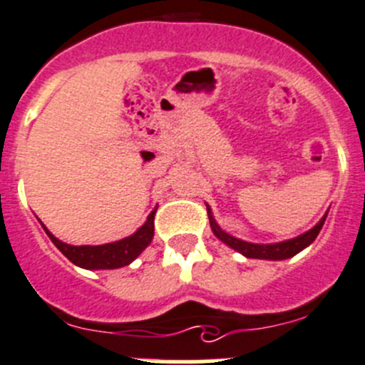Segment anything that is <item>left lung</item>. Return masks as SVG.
Segmentation results:
<instances>
[{"label":"left lung","instance_id":"8db88e82","mask_svg":"<svg viewBox=\"0 0 365 365\" xmlns=\"http://www.w3.org/2000/svg\"><path fill=\"white\" fill-rule=\"evenodd\" d=\"M207 215H210V224L211 229H213L215 237L218 240L224 242L225 245H229L231 249L238 251L240 255H244L245 258H256V259H287V258H292L296 256L297 252L303 251L304 247L312 244V242L317 238L319 231L322 229L324 225L326 217H328V211H326L324 217L310 229V231L303 232L299 237L292 238V240H284V242H277V244H251V242H244L240 238H235L231 235H227L225 231H222L220 225L215 222L213 215H211L210 206H207Z\"/></svg>","mask_w":365,"mask_h":365}]
</instances>
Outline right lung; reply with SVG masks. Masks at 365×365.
<instances>
[{"label": "right lung", "mask_w": 365, "mask_h": 365, "mask_svg": "<svg viewBox=\"0 0 365 365\" xmlns=\"http://www.w3.org/2000/svg\"><path fill=\"white\" fill-rule=\"evenodd\" d=\"M154 215L155 210L148 215L147 222L138 229L134 235L123 238V240L113 242V244L103 245H69L55 238L46 227V235L53 242L55 247L75 265L82 269L98 270V269H120V267L133 263L154 238Z\"/></svg>", "instance_id": "obj_1"}]
</instances>
